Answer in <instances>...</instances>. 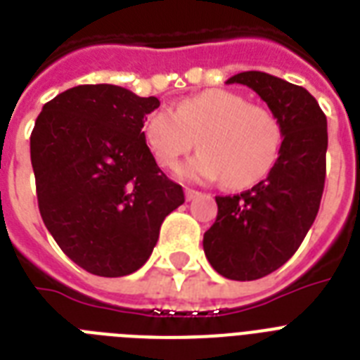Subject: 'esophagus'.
<instances>
[{
  "label": "esophagus",
  "instance_id": "obj_1",
  "mask_svg": "<svg viewBox=\"0 0 360 360\" xmlns=\"http://www.w3.org/2000/svg\"><path fill=\"white\" fill-rule=\"evenodd\" d=\"M200 196V192L194 191V188H185V198H186V202H192L194 198Z\"/></svg>",
  "mask_w": 360,
  "mask_h": 360
}]
</instances>
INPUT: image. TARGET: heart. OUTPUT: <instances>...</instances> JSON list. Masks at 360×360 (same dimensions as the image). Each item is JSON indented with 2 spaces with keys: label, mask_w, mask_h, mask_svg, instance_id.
<instances>
[{
  "label": "heart",
  "mask_w": 360,
  "mask_h": 360,
  "mask_svg": "<svg viewBox=\"0 0 360 360\" xmlns=\"http://www.w3.org/2000/svg\"><path fill=\"white\" fill-rule=\"evenodd\" d=\"M143 138L162 168H175L196 146L200 155L179 169L191 181H219L243 191L273 169L282 146V127L273 112L248 104L239 93L205 89L183 98L174 112L155 110Z\"/></svg>",
  "instance_id": "heart-1"
}]
</instances>
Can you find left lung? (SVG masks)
Listing matches in <instances>:
<instances>
[{"mask_svg": "<svg viewBox=\"0 0 360 360\" xmlns=\"http://www.w3.org/2000/svg\"><path fill=\"white\" fill-rule=\"evenodd\" d=\"M226 84L256 91L284 138L265 179L236 196H217L219 214L203 236L211 267L245 282L282 267L314 224L325 186L327 117L304 87L267 72L246 70Z\"/></svg>", "mask_w": 360, "mask_h": 360, "instance_id": "left-lung-1", "label": "left lung"}]
</instances>
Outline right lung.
<instances>
[{
	"label": "right lung",
	"mask_w": 360,
	"mask_h": 360,
	"mask_svg": "<svg viewBox=\"0 0 360 360\" xmlns=\"http://www.w3.org/2000/svg\"><path fill=\"white\" fill-rule=\"evenodd\" d=\"M157 97L112 84L76 86L42 106L31 166L44 226L97 276H127L149 259L164 219L185 202L143 138Z\"/></svg>",
	"instance_id": "right-lung-1"
}]
</instances>
